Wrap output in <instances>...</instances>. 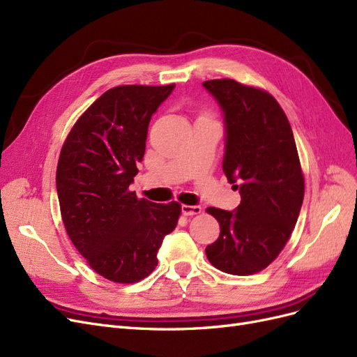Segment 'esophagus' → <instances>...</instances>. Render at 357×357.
Listing matches in <instances>:
<instances>
[{"instance_id": "1", "label": "esophagus", "mask_w": 357, "mask_h": 357, "mask_svg": "<svg viewBox=\"0 0 357 357\" xmlns=\"http://www.w3.org/2000/svg\"><path fill=\"white\" fill-rule=\"evenodd\" d=\"M181 213L185 215H193V214H199L201 213V207L199 205H181Z\"/></svg>"}]
</instances>
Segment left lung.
Listing matches in <instances>:
<instances>
[{"mask_svg":"<svg viewBox=\"0 0 357 357\" xmlns=\"http://www.w3.org/2000/svg\"><path fill=\"white\" fill-rule=\"evenodd\" d=\"M202 86L225 122L223 172L241 202L232 211L210 207L220 235L205 248L223 273L262 271L283 250L304 201V176L294 132L273 95L231 79Z\"/></svg>","mask_w":357,"mask_h":357,"instance_id":"1","label":"left lung"}]
</instances>
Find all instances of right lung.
Instances as JSON below:
<instances>
[{
    "mask_svg": "<svg viewBox=\"0 0 357 357\" xmlns=\"http://www.w3.org/2000/svg\"><path fill=\"white\" fill-rule=\"evenodd\" d=\"M176 84L109 89L68 134L56 169L61 215L70 240L93 271L135 283L158 265L180 204L138 199L129 190L143 160L149 122Z\"/></svg>",
    "mask_w": 357,
    "mask_h": 357,
    "instance_id": "obj_1",
    "label": "right lung"
}]
</instances>
